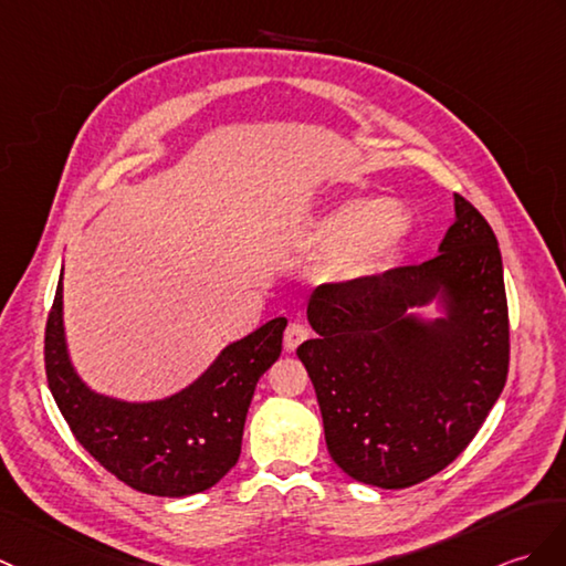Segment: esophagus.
<instances>
[{"label": "esophagus", "instance_id": "esophagus-1", "mask_svg": "<svg viewBox=\"0 0 566 566\" xmlns=\"http://www.w3.org/2000/svg\"><path fill=\"white\" fill-rule=\"evenodd\" d=\"M308 337V327L304 323H289L286 331H284V349L286 352H296V347L304 343Z\"/></svg>", "mask_w": 566, "mask_h": 566}]
</instances>
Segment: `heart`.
<instances>
[{
    "instance_id": "b5f03b06",
    "label": "heart",
    "mask_w": 566,
    "mask_h": 566,
    "mask_svg": "<svg viewBox=\"0 0 566 566\" xmlns=\"http://www.w3.org/2000/svg\"><path fill=\"white\" fill-rule=\"evenodd\" d=\"M412 233V214L400 200L347 197L325 212L308 231V245L333 248L325 260L337 280H357L378 262L396 255Z\"/></svg>"
}]
</instances>
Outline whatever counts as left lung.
<instances>
[{
  "label": "left lung",
  "instance_id": "1",
  "mask_svg": "<svg viewBox=\"0 0 566 566\" xmlns=\"http://www.w3.org/2000/svg\"><path fill=\"white\" fill-rule=\"evenodd\" d=\"M439 255L378 277L323 284L296 349L325 443L352 480L405 490L463 453L509 371L504 265L490 223L453 195ZM424 307H437L427 316Z\"/></svg>",
  "mask_w": 566,
  "mask_h": 566
}]
</instances>
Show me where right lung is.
<instances>
[{
	"label": "right lung",
	"instance_id": "obj_1",
	"mask_svg": "<svg viewBox=\"0 0 566 566\" xmlns=\"http://www.w3.org/2000/svg\"><path fill=\"white\" fill-rule=\"evenodd\" d=\"M60 274L45 331L52 398L76 441L129 488L154 496H190L227 475L241 455L245 415L260 376L280 359L286 318L223 347L190 386L159 400H123L78 376L64 327Z\"/></svg>",
	"mask_w": 566,
	"mask_h": 566
}]
</instances>
